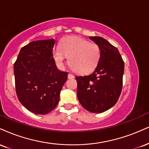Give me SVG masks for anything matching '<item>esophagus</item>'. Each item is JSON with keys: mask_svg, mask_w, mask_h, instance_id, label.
I'll return each instance as SVG.
<instances>
[{"mask_svg": "<svg viewBox=\"0 0 149 149\" xmlns=\"http://www.w3.org/2000/svg\"><path fill=\"white\" fill-rule=\"evenodd\" d=\"M73 78H74V76H73V75L71 74V73H69V74H68V78H69V79H72Z\"/></svg>", "mask_w": 149, "mask_h": 149, "instance_id": "34e87169", "label": "esophagus"}]
</instances>
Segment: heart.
I'll return each mask as SVG.
<instances>
[{"mask_svg": "<svg viewBox=\"0 0 149 149\" xmlns=\"http://www.w3.org/2000/svg\"><path fill=\"white\" fill-rule=\"evenodd\" d=\"M69 57L71 68L80 74H87L97 67L101 51L97 44L78 36H68L60 41L59 48L53 51L56 63L63 66Z\"/></svg>", "mask_w": 149, "mask_h": 149, "instance_id": "heart-1", "label": "heart"}]
</instances>
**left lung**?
Returning a JSON list of instances; mask_svg holds the SVG:
<instances>
[{"label": "left lung", "mask_w": 149, "mask_h": 149, "mask_svg": "<svg viewBox=\"0 0 149 149\" xmlns=\"http://www.w3.org/2000/svg\"><path fill=\"white\" fill-rule=\"evenodd\" d=\"M98 46L101 57L87 76H76L77 96L85 110L101 113L113 107L121 94L124 62L119 50L101 37H89Z\"/></svg>", "instance_id": "8db88e82"}]
</instances>
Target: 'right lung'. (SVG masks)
Segmentation results:
<instances>
[{"label": "right lung", "instance_id": "1", "mask_svg": "<svg viewBox=\"0 0 149 149\" xmlns=\"http://www.w3.org/2000/svg\"><path fill=\"white\" fill-rule=\"evenodd\" d=\"M55 42L51 39L30 42L21 48L14 64L18 98L37 114L54 110L67 79L68 73L57 69L53 57Z\"/></svg>", "mask_w": 149, "mask_h": 149}]
</instances>
